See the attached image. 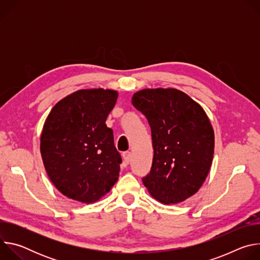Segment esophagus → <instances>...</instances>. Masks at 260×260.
<instances>
[{
  "label": "esophagus",
  "mask_w": 260,
  "mask_h": 260,
  "mask_svg": "<svg viewBox=\"0 0 260 260\" xmlns=\"http://www.w3.org/2000/svg\"><path fill=\"white\" fill-rule=\"evenodd\" d=\"M122 157H123V159H124V162H125L126 165H128L129 161H131V152H129V151L123 152V153H122Z\"/></svg>",
  "instance_id": "obj_1"
}]
</instances>
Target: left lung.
<instances>
[{"label": "left lung", "mask_w": 260, "mask_h": 260, "mask_svg": "<svg viewBox=\"0 0 260 260\" xmlns=\"http://www.w3.org/2000/svg\"><path fill=\"white\" fill-rule=\"evenodd\" d=\"M134 107L151 127L153 161L143 183L165 205L192 197L205 182L214 155V131L204 109L176 88L142 89Z\"/></svg>", "instance_id": "1"}]
</instances>
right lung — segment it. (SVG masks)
<instances>
[{"mask_svg":"<svg viewBox=\"0 0 260 260\" xmlns=\"http://www.w3.org/2000/svg\"><path fill=\"white\" fill-rule=\"evenodd\" d=\"M118 92L92 88L73 92L51 109L40 138L47 175L64 197L91 204L117 182L121 157L106 119Z\"/></svg>","mask_w":260,"mask_h":260,"instance_id":"right-lung-1","label":"right lung"}]
</instances>
